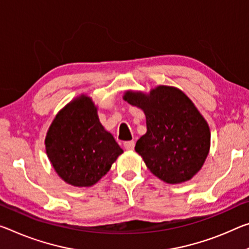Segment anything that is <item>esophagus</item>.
<instances>
[{"label":"esophagus","instance_id":"esophagus-1","mask_svg":"<svg viewBox=\"0 0 249 249\" xmlns=\"http://www.w3.org/2000/svg\"><path fill=\"white\" fill-rule=\"evenodd\" d=\"M134 147H135V142L134 141L124 142V148L126 149V151H133Z\"/></svg>","mask_w":249,"mask_h":249}]
</instances>
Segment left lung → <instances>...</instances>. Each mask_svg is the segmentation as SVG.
Here are the masks:
<instances>
[{
	"mask_svg": "<svg viewBox=\"0 0 249 249\" xmlns=\"http://www.w3.org/2000/svg\"><path fill=\"white\" fill-rule=\"evenodd\" d=\"M124 100L144 110L147 132L135 151L154 175L168 184L189 180L210 152V127L193 102L175 88L159 86L148 95L127 92Z\"/></svg>",
	"mask_w": 249,
	"mask_h": 249,
	"instance_id": "obj_1",
	"label": "left lung"
}]
</instances>
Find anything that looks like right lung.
<instances>
[{
  "mask_svg": "<svg viewBox=\"0 0 249 249\" xmlns=\"http://www.w3.org/2000/svg\"><path fill=\"white\" fill-rule=\"evenodd\" d=\"M45 147L58 176L78 187L97 183L123 153L100 123L93 102L84 95L66 105L54 118Z\"/></svg>",
  "mask_w": 249,
  "mask_h": 249,
  "instance_id": "1",
  "label": "right lung"
}]
</instances>
